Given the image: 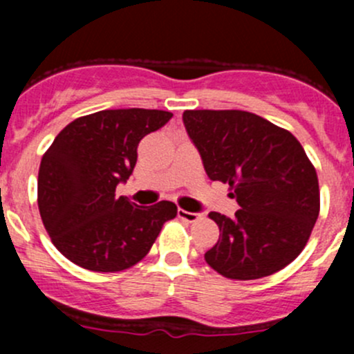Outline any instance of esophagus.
Wrapping results in <instances>:
<instances>
[{
  "label": "esophagus",
  "mask_w": 354,
  "mask_h": 354,
  "mask_svg": "<svg viewBox=\"0 0 354 354\" xmlns=\"http://www.w3.org/2000/svg\"><path fill=\"white\" fill-rule=\"evenodd\" d=\"M178 216H180L181 219L188 221V223H195V221H197L200 217L197 212H188V210H183V209L178 210Z\"/></svg>",
  "instance_id": "esophagus-1"
}]
</instances>
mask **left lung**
Listing matches in <instances>:
<instances>
[{"mask_svg": "<svg viewBox=\"0 0 354 354\" xmlns=\"http://www.w3.org/2000/svg\"><path fill=\"white\" fill-rule=\"evenodd\" d=\"M183 123L210 180L233 190L234 217L210 212L219 241L205 262L227 279L252 281L301 253L320 212L319 178L291 131L240 109L185 111Z\"/></svg>", "mask_w": 354, "mask_h": 354, "instance_id": "8db88e82", "label": "left lung"}]
</instances>
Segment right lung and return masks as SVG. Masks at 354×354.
Listing matches in <instances>:
<instances>
[{"instance_id":"obj_1","label":"right lung","mask_w":354,"mask_h":354,"mask_svg":"<svg viewBox=\"0 0 354 354\" xmlns=\"http://www.w3.org/2000/svg\"><path fill=\"white\" fill-rule=\"evenodd\" d=\"M169 111L104 109L66 124L44 152L37 205L53 245L94 272H120L140 262L178 207H140L118 197L137 162L138 142L171 120Z\"/></svg>"}]
</instances>
